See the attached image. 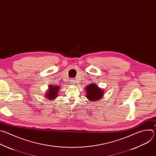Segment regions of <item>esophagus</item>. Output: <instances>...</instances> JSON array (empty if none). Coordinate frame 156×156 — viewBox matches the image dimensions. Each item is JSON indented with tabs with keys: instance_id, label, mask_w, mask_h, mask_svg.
<instances>
[{
	"instance_id": "34e87169",
	"label": "esophagus",
	"mask_w": 156,
	"mask_h": 156,
	"mask_svg": "<svg viewBox=\"0 0 156 156\" xmlns=\"http://www.w3.org/2000/svg\"><path fill=\"white\" fill-rule=\"evenodd\" d=\"M70 82H71V83H72V84H75V81H74L73 80H72Z\"/></svg>"
}]
</instances>
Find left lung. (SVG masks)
Instances as JSON below:
<instances>
[{
  "label": "left lung",
  "mask_w": 156,
  "mask_h": 156,
  "mask_svg": "<svg viewBox=\"0 0 156 156\" xmlns=\"http://www.w3.org/2000/svg\"><path fill=\"white\" fill-rule=\"evenodd\" d=\"M86 98L90 101H98L104 96V91L95 83H91L85 87Z\"/></svg>",
  "instance_id": "obj_1"
}]
</instances>
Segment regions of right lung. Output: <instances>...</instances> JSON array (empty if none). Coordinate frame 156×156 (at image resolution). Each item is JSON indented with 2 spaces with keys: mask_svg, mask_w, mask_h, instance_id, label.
<instances>
[{
  "mask_svg": "<svg viewBox=\"0 0 156 156\" xmlns=\"http://www.w3.org/2000/svg\"><path fill=\"white\" fill-rule=\"evenodd\" d=\"M48 92L46 93L45 96L49 100H54L58 96V92L60 90V87L58 85H49Z\"/></svg>",
  "mask_w": 156,
  "mask_h": 156,
  "instance_id": "add662e5",
  "label": "right lung"
}]
</instances>
